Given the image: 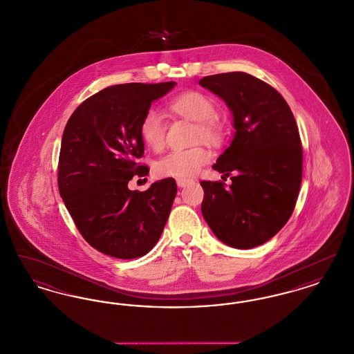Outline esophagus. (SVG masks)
<instances>
[{"instance_id": "34e87169", "label": "esophagus", "mask_w": 354, "mask_h": 354, "mask_svg": "<svg viewBox=\"0 0 354 354\" xmlns=\"http://www.w3.org/2000/svg\"><path fill=\"white\" fill-rule=\"evenodd\" d=\"M192 180H189V179H185V178H178L176 179V185L178 187H185L187 185H189Z\"/></svg>"}]
</instances>
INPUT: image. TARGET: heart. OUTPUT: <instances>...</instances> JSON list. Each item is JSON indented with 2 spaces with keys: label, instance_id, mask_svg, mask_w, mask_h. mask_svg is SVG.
I'll return each mask as SVG.
<instances>
[{
  "label": "heart",
  "instance_id": "b5f03b06",
  "mask_svg": "<svg viewBox=\"0 0 354 354\" xmlns=\"http://www.w3.org/2000/svg\"><path fill=\"white\" fill-rule=\"evenodd\" d=\"M171 109L179 115L199 123V135L203 140L215 143L220 138V127L215 120L218 109L212 100L202 93L191 91L179 95L171 102ZM140 136L145 143L155 151L166 143V118L158 109L146 111L140 122ZM211 159L209 152L202 146L172 150L155 165V172L163 178H189L198 174Z\"/></svg>",
  "mask_w": 354,
  "mask_h": 354
}]
</instances>
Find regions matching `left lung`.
Instances as JSON below:
<instances>
[{"label":"left lung","mask_w":354,"mask_h":354,"mask_svg":"<svg viewBox=\"0 0 354 354\" xmlns=\"http://www.w3.org/2000/svg\"><path fill=\"white\" fill-rule=\"evenodd\" d=\"M234 118V138L214 165L232 183L203 180V218L224 244L251 250L290 218L303 178V149L295 117L281 94L241 71L204 77ZM223 176V178H224Z\"/></svg>","instance_id":"8db88e82"}]
</instances>
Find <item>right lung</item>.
Wrapping results in <instances>:
<instances>
[{
    "label": "right lung",
    "mask_w": 354,
    "mask_h": 354,
    "mask_svg": "<svg viewBox=\"0 0 354 354\" xmlns=\"http://www.w3.org/2000/svg\"><path fill=\"white\" fill-rule=\"evenodd\" d=\"M176 82L110 86L82 102L62 135L58 188L84 240L117 259L150 252L169 219L176 195L172 178L139 192L129 189L133 176H146L139 166L145 143L140 122L151 103Z\"/></svg>",
    "instance_id": "right-lung-1"
}]
</instances>
